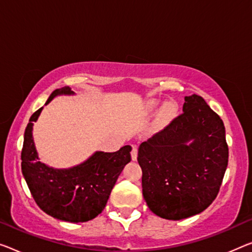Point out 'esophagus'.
Segmentation results:
<instances>
[{
	"label": "esophagus",
	"instance_id": "34e87169",
	"mask_svg": "<svg viewBox=\"0 0 252 252\" xmlns=\"http://www.w3.org/2000/svg\"><path fill=\"white\" fill-rule=\"evenodd\" d=\"M130 156H131V160L133 161L137 160V146L136 145H133V150H131Z\"/></svg>",
	"mask_w": 252,
	"mask_h": 252
}]
</instances>
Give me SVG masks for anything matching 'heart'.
Here are the masks:
<instances>
[{
	"instance_id": "1",
	"label": "heart",
	"mask_w": 252,
	"mask_h": 252,
	"mask_svg": "<svg viewBox=\"0 0 252 252\" xmlns=\"http://www.w3.org/2000/svg\"><path fill=\"white\" fill-rule=\"evenodd\" d=\"M158 106V101H151L149 104V108L151 110H154ZM177 113V108L172 102H166L160 111V121L161 122H169L173 116Z\"/></svg>"
}]
</instances>
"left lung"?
Instances as JSON below:
<instances>
[{"label": "left lung", "instance_id": "8db88e82", "mask_svg": "<svg viewBox=\"0 0 252 252\" xmlns=\"http://www.w3.org/2000/svg\"><path fill=\"white\" fill-rule=\"evenodd\" d=\"M137 161L154 214L173 220L199 214L218 196L229 161L223 121L200 95L185 96L183 114L139 145Z\"/></svg>", "mask_w": 252, "mask_h": 252}]
</instances>
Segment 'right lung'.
<instances>
[{"label": "right lung", "instance_id": "1", "mask_svg": "<svg viewBox=\"0 0 252 252\" xmlns=\"http://www.w3.org/2000/svg\"><path fill=\"white\" fill-rule=\"evenodd\" d=\"M71 88L52 92L45 104L57 95H72ZM29 119L23 137L21 169L30 192L46 214L65 222H88L103 211L124 166L130 162L131 146L117 152L96 151L87 161L68 169H55L39 161L32 137V126L42 110Z\"/></svg>", "mask_w": 252, "mask_h": 252}]
</instances>
